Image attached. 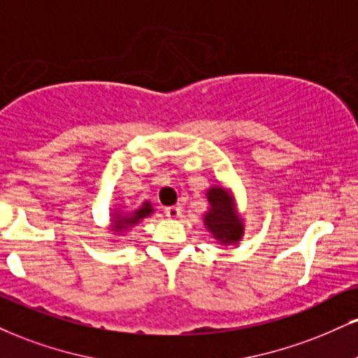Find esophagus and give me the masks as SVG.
I'll return each instance as SVG.
<instances>
[{
	"instance_id": "esophagus-1",
	"label": "esophagus",
	"mask_w": 358,
	"mask_h": 358,
	"mask_svg": "<svg viewBox=\"0 0 358 358\" xmlns=\"http://www.w3.org/2000/svg\"><path fill=\"white\" fill-rule=\"evenodd\" d=\"M165 215L168 218H178L182 215V208L180 206H166Z\"/></svg>"
}]
</instances>
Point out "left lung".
I'll list each match as a JSON object with an SVG mask.
<instances>
[{"label": "left lung", "instance_id": "obj_1", "mask_svg": "<svg viewBox=\"0 0 358 358\" xmlns=\"http://www.w3.org/2000/svg\"><path fill=\"white\" fill-rule=\"evenodd\" d=\"M210 210L205 213V225L220 243H236L243 235V223L236 217L234 198L222 187L208 190Z\"/></svg>", "mask_w": 358, "mask_h": 358}]
</instances>
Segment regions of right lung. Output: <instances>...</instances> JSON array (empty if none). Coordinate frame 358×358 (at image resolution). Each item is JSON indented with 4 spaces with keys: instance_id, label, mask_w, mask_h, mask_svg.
I'll return each instance as SVG.
<instances>
[{
    "instance_id": "right-lung-1",
    "label": "right lung",
    "mask_w": 358,
    "mask_h": 358,
    "mask_svg": "<svg viewBox=\"0 0 358 358\" xmlns=\"http://www.w3.org/2000/svg\"><path fill=\"white\" fill-rule=\"evenodd\" d=\"M152 212H153L152 205H150V201H146V203H143V206H141L140 210H136L135 213H131V215H115L113 230L120 231V230H124V228L135 225V223L140 222L141 218L148 217V215Z\"/></svg>"
}]
</instances>
